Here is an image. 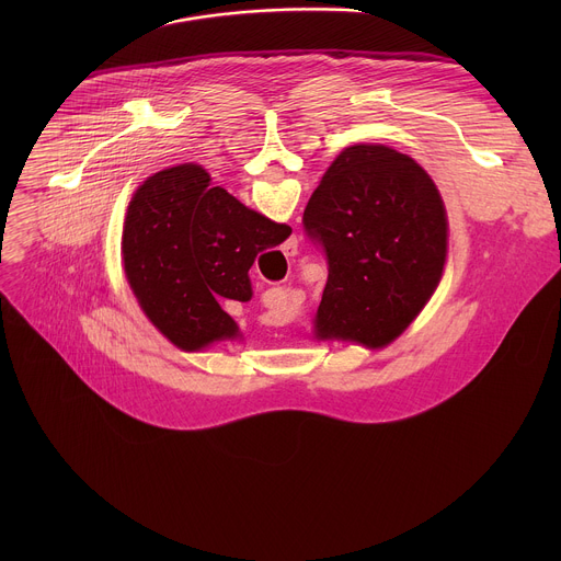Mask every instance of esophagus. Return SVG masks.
Masks as SVG:
<instances>
[{
  "mask_svg": "<svg viewBox=\"0 0 561 561\" xmlns=\"http://www.w3.org/2000/svg\"><path fill=\"white\" fill-rule=\"evenodd\" d=\"M284 255H286V257L297 255V242H288V244H284Z\"/></svg>",
  "mask_w": 561,
  "mask_h": 561,
  "instance_id": "esophagus-1",
  "label": "esophagus"
}]
</instances>
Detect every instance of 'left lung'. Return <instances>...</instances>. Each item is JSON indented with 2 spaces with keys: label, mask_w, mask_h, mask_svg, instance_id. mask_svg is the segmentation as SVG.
I'll use <instances>...</instances> for the list:
<instances>
[{
  "label": "left lung",
  "mask_w": 561,
  "mask_h": 561,
  "mask_svg": "<svg viewBox=\"0 0 561 561\" xmlns=\"http://www.w3.org/2000/svg\"><path fill=\"white\" fill-rule=\"evenodd\" d=\"M304 226L327 251L329 279L312 340L370 351L402 335L437 290L448 215L433 178L383 144L344 148L310 195Z\"/></svg>",
  "instance_id": "1"
}]
</instances>
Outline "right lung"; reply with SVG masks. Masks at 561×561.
I'll return each mask as SVG.
<instances>
[{"instance_id": "right-lung-1", "label": "right lung", "mask_w": 561, "mask_h": 561, "mask_svg": "<svg viewBox=\"0 0 561 561\" xmlns=\"http://www.w3.org/2000/svg\"><path fill=\"white\" fill-rule=\"evenodd\" d=\"M290 226L244 206L199 164L146 178L133 193L122 228L128 286L148 322L184 353L242 342L219 299L249 301L257 253L282 244Z\"/></svg>"}]
</instances>
